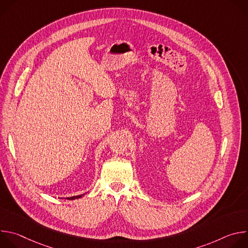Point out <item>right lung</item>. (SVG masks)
Instances as JSON below:
<instances>
[{"label":"right lung","mask_w":248,"mask_h":248,"mask_svg":"<svg viewBox=\"0 0 248 248\" xmlns=\"http://www.w3.org/2000/svg\"><path fill=\"white\" fill-rule=\"evenodd\" d=\"M83 196V194H80V195H77V196H72V197H66V199H68V200H74V199H78V198H80V197H82Z\"/></svg>","instance_id":"right-lung-1"}]
</instances>
